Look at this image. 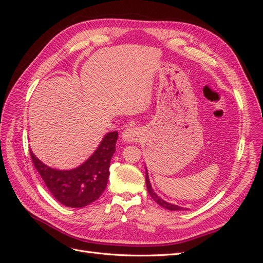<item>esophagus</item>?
Returning <instances> with one entry per match:
<instances>
[{
	"label": "esophagus",
	"mask_w": 263,
	"mask_h": 263,
	"mask_svg": "<svg viewBox=\"0 0 263 263\" xmlns=\"http://www.w3.org/2000/svg\"><path fill=\"white\" fill-rule=\"evenodd\" d=\"M140 138V132L139 129L135 128V127H128L126 128L122 135V139L125 142H133L138 141Z\"/></svg>",
	"instance_id": "1"
}]
</instances>
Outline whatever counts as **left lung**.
I'll use <instances>...</instances> for the list:
<instances>
[{"label":"left lung","mask_w":263,"mask_h":263,"mask_svg":"<svg viewBox=\"0 0 263 263\" xmlns=\"http://www.w3.org/2000/svg\"><path fill=\"white\" fill-rule=\"evenodd\" d=\"M146 185H147V190H148V193L150 194V196L153 197L154 201H156L159 205L162 206L163 209L169 210V211H183V210H186V209H183V208H181V206H178V205H176V204L165 202L164 200H162V198L155 192L153 186H151V183H150V181H149L147 168H146Z\"/></svg>","instance_id":"left-lung-1"}]
</instances>
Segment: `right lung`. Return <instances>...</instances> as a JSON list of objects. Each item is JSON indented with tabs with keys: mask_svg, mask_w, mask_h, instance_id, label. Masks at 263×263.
<instances>
[{
	"mask_svg": "<svg viewBox=\"0 0 263 263\" xmlns=\"http://www.w3.org/2000/svg\"><path fill=\"white\" fill-rule=\"evenodd\" d=\"M117 132L107 133L92 156L71 170H58L43 163L29 150L35 168L52 196L68 208H84L97 201L105 190L110 159L115 153Z\"/></svg>",
	"mask_w": 263,
	"mask_h": 263,
	"instance_id": "right-lung-1",
	"label": "right lung"
}]
</instances>
